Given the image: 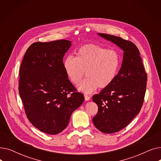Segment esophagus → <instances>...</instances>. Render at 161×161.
<instances>
[{"label":"esophagus","instance_id":"1","mask_svg":"<svg viewBox=\"0 0 161 161\" xmlns=\"http://www.w3.org/2000/svg\"><path fill=\"white\" fill-rule=\"evenodd\" d=\"M84 97H85V100H86V101H88V100H90V97H89V96L86 95H84Z\"/></svg>","mask_w":161,"mask_h":161}]
</instances>
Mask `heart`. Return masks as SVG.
Masks as SVG:
<instances>
[{
	"mask_svg": "<svg viewBox=\"0 0 161 161\" xmlns=\"http://www.w3.org/2000/svg\"><path fill=\"white\" fill-rule=\"evenodd\" d=\"M120 66V57L114 50L95 44L80 47L75 57H67L63 68L68 78L77 85L86 72L87 78L78 86V90L86 94L91 93L98 87L105 89L115 80Z\"/></svg>",
	"mask_w": 161,
	"mask_h": 161,
	"instance_id": "b5f03b06",
	"label": "heart"
}]
</instances>
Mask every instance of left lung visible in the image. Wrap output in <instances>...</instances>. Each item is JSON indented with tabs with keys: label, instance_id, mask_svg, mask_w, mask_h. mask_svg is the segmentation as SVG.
I'll use <instances>...</instances> for the list:
<instances>
[{
	"label": "left lung",
	"instance_id": "left-lung-1",
	"mask_svg": "<svg viewBox=\"0 0 161 161\" xmlns=\"http://www.w3.org/2000/svg\"><path fill=\"white\" fill-rule=\"evenodd\" d=\"M97 35L123 51L121 67L114 81L92 97L98 107L92 122L100 131L111 134L124 129L139 114L147 78L139 50L132 42L106 34Z\"/></svg>",
	"mask_w": 161,
	"mask_h": 161
}]
</instances>
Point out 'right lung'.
<instances>
[{"label":"right lung","mask_w":161,"mask_h":161,"mask_svg":"<svg viewBox=\"0 0 161 161\" xmlns=\"http://www.w3.org/2000/svg\"><path fill=\"white\" fill-rule=\"evenodd\" d=\"M71 46L66 40L35 42L21 64L19 92L25 114L34 126L46 134L61 132L84 101L63 68V57Z\"/></svg>","instance_id":"obj_1"}]
</instances>
